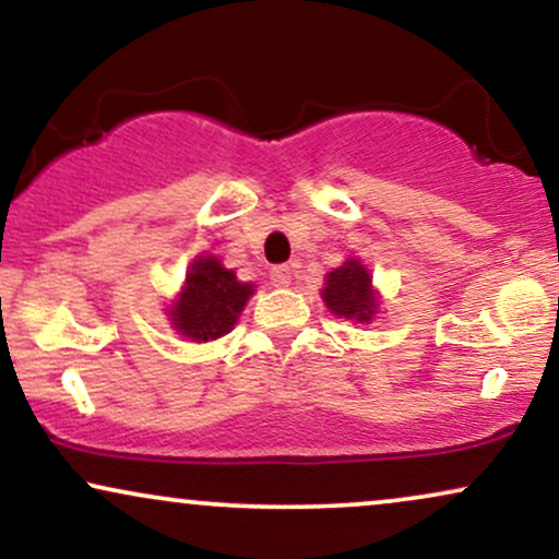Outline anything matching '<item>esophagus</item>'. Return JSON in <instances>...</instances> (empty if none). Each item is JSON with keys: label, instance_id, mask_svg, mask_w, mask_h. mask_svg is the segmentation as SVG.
I'll list each match as a JSON object with an SVG mask.
<instances>
[{"label": "esophagus", "instance_id": "esophagus-1", "mask_svg": "<svg viewBox=\"0 0 559 559\" xmlns=\"http://www.w3.org/2000/svg\"><path fill=\"white\" fill-rule=\"evenodd\" d=\"M290 280H293V269L287 264H280L272 269V285L274 287H290Z\"/></svg>", "mask_w": 559, "mask_h": 559}]
</instances>
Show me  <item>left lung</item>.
<instances>
[{
  "mask_svg": "<svg viewBox=\"0 0 559 559\" xmlns=\"http://www.w3.org/2000/svg\"><path fill=\"white\" fill-rule=\"evenodd\" d=\"M324 304L332 313L356 321H371L377 311V295L371 290V277L360 261L350 259L343 266L326 274Z\"/></svg>",
  "mask_w": 559,
  "mask_h": 559,
  "instance_id": "1",
  "label": "left lung"
}]
</instances>
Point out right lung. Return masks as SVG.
Instances as JSON below:
<instances>
[{
	"instance_id": "1",
	"label": "right lung",
	"mask_w": 559,
	"mask_h": 559,
	"mask_svg": "<svg viewBox=\"0 0 559 559\" xmlns=\"http://www.w3.org/2000/svg\"><path fill=\"white\" fill-rule=\"evenodd\" d=\"M251 295L253 285L240 282L214 255L199 259L190 266L186 290L173 308L175 330L195 343L222 337L233 330Z\"/></svg>"
}]
</instances>
